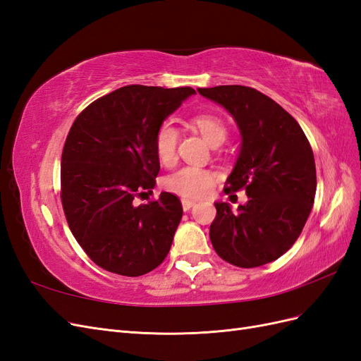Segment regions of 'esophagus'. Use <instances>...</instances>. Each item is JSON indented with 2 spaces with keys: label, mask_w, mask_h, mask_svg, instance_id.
<instances>
[{
  "label": "esophagus",
  "mask_w": 361,
  "mask_h": 361,
  "mask_svg": "<svg viewBox=\"0 0 361 361\" xmlns=\"http://www.w3.org/2000/svg\"><path fill=\"white\" fill-rule=\"evenodd\" d=\"M192 206H195V202L187 200V199H182V207H183V211H190Z\"/></svg>",
  "instance_id": "1"
}]
</instances>
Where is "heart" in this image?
Wrapping results in <instances>:
<instances>
[{
    "label": "heart",
    "instance_id": "b5f03b06",
    "mask_svg": "<svg viewBox=\"0 0 361 361\" xmlns=\"http://www.w3.org/2000/svg\"><path fill=\"white\" fill-rule=\"evenodd\" d=\"M191 125L207 140L212 146H220L227 138V126L223 118L214 114H197L191 120ZM179 130L170 120L162 122L155 133V154L162 166H171L176 159V147ZM216 182V173L202 167H183L166 179V188L183 199H203L209 195Z\"/></svg>",
    "mask_w": 361,
    "mask_h": 361
}]
</instances>
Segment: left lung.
Instances as JSON below:
<instances>
[{"label": "left lung", "mask_w": 361, "mask_h": 361, "mask_svg": "<svg viewBox=\"0 0 361 361\" xmlns=\"http://www.w3.org/2000/svg\"><path fill=\"white\" fill-rule=\"evenodd\" d=\"M197 92L235 118L243 141L224 191L244 188L248 195L238 211L215 203L212 247L239 268L269 264L295 244L312 211L316 167L309 140L297 120L256 89L218 85Z\"/></svg>", "instance_id": "left-lung-1"}]
</instances>
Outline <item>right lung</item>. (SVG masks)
I'll return each instance as SVG.
<instances>
[{
    "label": "right lung",
    "mask_w": 361,
    "mask_h": 361,
    "mask_svg": "<svg viewBox=\"0 0 361 361\" xmlns=\"http://www.w3.org/2000/svg\"><path fill=\"white\" fill-rule=\"evenodd\" d=\"M195 90L125 85L75 118L61 155V203L71 232L97 267L138 277L169 255L182 218L174 194L137 204L155 187L158 126Z\"/></svg>",
    "instance_id": "right-lung-1"
}]
</instances>
